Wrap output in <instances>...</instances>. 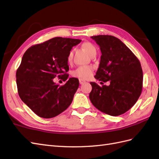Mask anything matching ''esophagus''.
Wrapping results in <instances>:
<instances>
[{"mask_svg": "<svg viewBox=\"0 0 159 159\" xmlns=\"http://www.w3.org/2000/svg\"><path fill=\"white\" fill-rule=\"evenodd\" d=\"M79 81H80V84L81 85L84 84L85 82V80H82V79H80V80H79Z\"/></svg>", "mask_w": 159, "mask_h": 159, "instance_id": "1", "label": "esophagus"}]
</instances>
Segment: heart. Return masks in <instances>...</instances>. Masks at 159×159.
Instances as JSON below:
<instances>
[{"mask_svg": "<svg viewBox=\"0 0 159 159\" xmlns=\"http://www.w3.org/2000/svg\"><path fill=\"white\" fill-rule=\"evenodd\" d=\"M81 48L87 52V54L91 57L92 55L96 53V48L95 46L89 42H85L82 44H81ZM72 57H73V52H70L69 54L67 57V60L68 62H70L72 60ZM93 67L89 66H80L79 68L75 69L74 71L72 72V75L74 77H76L80 79H84L86 80L89 78V77L93 74Z\"/></svg>", "mask_w": 159, "mask_h": 159, "instance_id": "1", "label": "heart"}]
</instances>
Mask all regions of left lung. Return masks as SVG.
I'll use <instances>...</instances> for the list:
<instances>
[{"instance_id": "8db88e82", "label": "left lung", "mask_w": 159, "mask_h": 159, "mask_svg": "<svg viewBox=\"0 0 159 159\" xmlns=\"http://www.w3.org/2000/svg\"><path fill=\"white\" fill-rule=\"evenodd\" d=\"M91 38L99 46L102 52L95 78L103 82L110 81V84L100 87L91 82L92 89L89 99L102 112L118 116L131 109L141 95L143 79L141 63L117 38L109 35Z\"/></svg>"}]
</instances>
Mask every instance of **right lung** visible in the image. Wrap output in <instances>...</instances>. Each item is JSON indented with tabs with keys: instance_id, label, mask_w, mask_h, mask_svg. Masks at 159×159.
Wrapping results in <instances>:
<instances>
[{
	"instance_id": "add662e5",
	"label": "right lung",
	"mask_w": 159,
	"mask_h": 159,
	"mask_svg": "<svg viewBox=\"0 0 159 159\" xmlns=\"http://www.w3.org/2000/svg\"><path fill=\"white\" fill-rule=\"evenodd\" d=\"M81 40L56 37L29 48L16 71L18 93L22 102L38 116L54 117L68 108L79 87V80L70 78L60 85L58 77L66 81L69 75L67 57Z\"/></svg>"
}]
</instances>
